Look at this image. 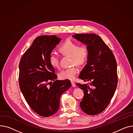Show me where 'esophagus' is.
Instances as JSON below:
<instances>
[{"mask_svg": "<svg viewBox=\"0 0 133 133\" xmlns=\"http://www.w3.org/2000/svg\"><path fill=\"white\" fill-rule=\"evenodd\" d=\"M71 84H72V87H76V84L75 83V82H74L73 81H71Z\"/></svg>", "mask_w": 133, "mask_h": 133, "instance_id": "1", "label": "esophagus"}]
</instances>
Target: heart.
<instances>
[{
  "label": "heart",
  "instance_id": "obj_1",
  "mask_svg": "<svg viewBox=\"0 0 133 133\" xmlns=\"http://www.w3.org/2000/svg\"><path fill=\"white\" fill-rule=\"evenodd\" d=\"M59 52L63 55L71 57V64L78 66L84 65L89 58V50L87 46L82 45L78 46L77 43L71 40H67L59 48ZM49 63L54 68L59 67V59L55 54H51L49 57ZM78 73V69L76 66L62 70L58 77L61 79L74 80Z\"/></svg>",
  "mask_w": 133,
  "mask_h": 133
}]
</instances>
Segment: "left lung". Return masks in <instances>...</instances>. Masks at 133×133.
<instances>
[{
  "mask_svg": "<svg viewBox=\"0 0 133 133\" xmlns=\"http://www.w3.org/2000/svg\"><path fill=\"white\" fill-rule=\"evenodd\" d=\"M72 37L87 45L89 53L87 64L79 78L90 83H77L84 94L80 107L86 114L96 115L105 110L116 90V61L111 50L98 35L76 34Z\"/></svg>",
  "mask_w": 133,
  "mask_h": 133,
  "instance_id": "obj_1",
  "label": "left lung"
}]
</instances>
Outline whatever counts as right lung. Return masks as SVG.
Instances as JSON below:
<instances>
[{"label":"right lung","mask_w":133,"mask_h":133,"mask_svg":"<svg viewBox=\"0 0 133 133\" xmlns=\"http://www.w3.org/2000/svg\"><path fill=\"white\" fill-rule=\"evenodd\" d=\"M61 40L55 35L36 37L19 63L21 91L30 107L43 117L57 112L61 95L71 87L68 79L56 80L57 75L49 63L51 51ZM52 80L53 83L49 82Z\"/></svg>","instance_id":"right-lung-1"}]
</instances>
